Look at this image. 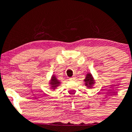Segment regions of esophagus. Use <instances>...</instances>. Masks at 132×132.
I'll return each mask as SVG.
<instances>
[{
    "label": "esophagus",
    "instance_id": "esophagus-1",
    "mask_svg": "<svg viewBox=\"0 0 132 132\" xmlns=\"http://www.w3.org/2000/svg\"><path fill=\"white\" fill-rule=\"evenodd\" d=\"M69 79H70V81H74L76 79V78L75 77H72V78H70Z\"/></svg>",
    "mask_w": 132,
    "mask_h": 132
}]
</instances>
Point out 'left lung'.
Listing matches in <instances>:
<instances>
[{
	"label": "left lung",
	"mask_w": 132,
	"mask_h": 132,
	"mask_svg": "<svg viewBox=\"0 0 132 132\" xmlns=\"http://www.w3.org/2000/svg\"><path fill=\"white\" fill-rule=\"evenodd\" d=\"M84 81L85 82V84L87 87H88V88H91L92 87L94 84V80L93 79V77H92V74H87L86 76L85 79H84Z\"/></svg>",
	"instance_id": "left-lung-1"
}]
</instances>
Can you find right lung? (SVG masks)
Returning <instances> with one entry per match:
<instances>
[{
  "label": "right lung",
  "mask_w": 132,
  "mask_h": 132,
  "mask_svg": "<svg viewBox=\"0 0 132 132\" xmlns=\"http://www.w3.org/2000/svg\"><path fill=\"white\" fill-rule=\"evenodd\" d=\"M51 85V88L52 89H55L58 86H59V85L60 84V81L59 80H58L56 78L55 76L53 75L51 78V81L49 83Z\"/></svg>",
  "instance_id": "obj_1"
}]
</instances>
